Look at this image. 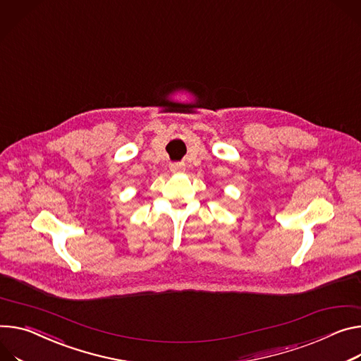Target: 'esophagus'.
<instances>
[{
  "label": "esophagus",
  "instance_id": "34e87169",
  "mask_svg": "<svg viewBox=\"0 0 361 361\" xmlns=\"http://www.w3.org/2000/svg\"><path fill=\"white\" fill-rule=\"evenodd\" d=\"M185 169V166L183 162H171V166H170V170L173 171V173H180V171H183Z\"/></svg>",
  "mask_w": 361,
  "mask_h": 361
}]
</instances>
